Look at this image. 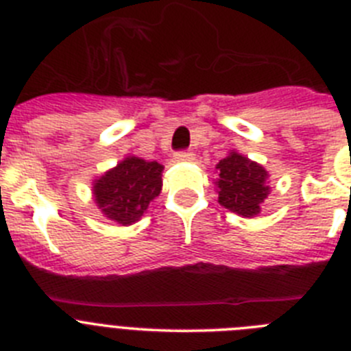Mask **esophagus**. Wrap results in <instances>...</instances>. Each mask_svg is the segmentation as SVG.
<instances>
[{
	"label": "esophagus",
	"mask_w": 351,
	"mask_h": 351,
	"mask_svg": "<svg viewBox=\"0 0 351 351\" xmlns=\"http://www.w3.org/2000/svg\"><path fill=\"white\" fill-rule=\"evenodd\" d=\"M175 160H178V162H191V160H194V154L191 150H180V152L175 154Z\"/></svg>",
	"instance_id": "34e87169"
}]
</instances>
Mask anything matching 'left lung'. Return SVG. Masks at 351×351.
I'll list each match as a JSON object with an SVG mask.
<instances>
[{
    "mask_svg": "<svg viewBox=\"0 0 351 351\" xmlns=\"http://www.w3.org/2000/svg\"><path fill=\"white\" fill-rule=\"evenodd\" d=\"M219 178V203L232 213L255 217L261 213V204L269 194L267 171L261 164L238 152H230L217 164Z\"/></svg>",
    "mask_w": 351,
    "mask_h": 351,
    "instance_id": "left-lung-1",
    "label": "left lung"
}]
</instances>
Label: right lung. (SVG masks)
I'll use <instances>...</instances> for the list:
<instances>
[{
	"label": "right lung",
	"mask_w": 351,
	"mask_h": 351,
	"mask_svg": "<svg viewBox=\"0 0 351 351\" xmlns=\"http://www.w3.org/2000/svg\"><path fill=\"white\" fill-rule=\"evenodd\" d=\"M162 189V166L140 157H125L94 180V201L110 220L131 226L143 217Z\"/></svg>",
	"instance_id": "obj_1"
}]
</instances>
